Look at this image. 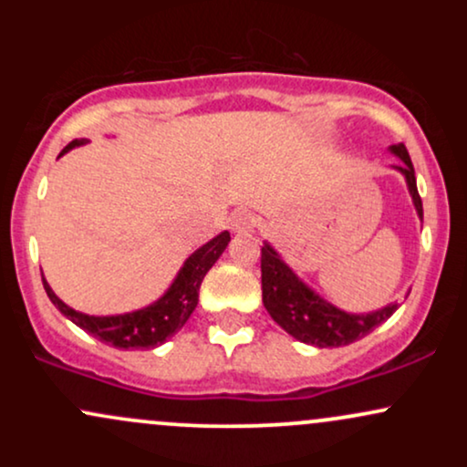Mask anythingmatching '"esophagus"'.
Masks as SVG:
<instances>
[{
    "mask_svg": "<svg viewBox=\"0 0 467 467\" xmlns=\"http://www.w3.org/2000/svg\"><path fill=\"white\" fill-rule=\"evenodd\" d=\"M228 226H230V230H233V233H237V234L250 233V230H252V215L248 211H245V208H237V211L230 215Z\"/></svg>",
    "mask_w": 467,
    "mask_h": 467,
    "instance_id": "1",
    "label": "esophagus"
}]
</instances>
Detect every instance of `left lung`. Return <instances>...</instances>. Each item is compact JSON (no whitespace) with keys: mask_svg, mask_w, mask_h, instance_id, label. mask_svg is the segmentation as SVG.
Returning <instances> with one entry per match:
<instances>
[{"mask_svg":"<svg viewBox=\"0 0 467 467\" xmlns=\"http://www.w3.org/2000/svg\"><path fill=\"white\" fill-rule=\"evenodd\" d=\"M389 151L401 160L393 169L404 175L417 215L423 219L421 197L417 192L415 169H412L409 151L401 142L389 147ZM261 289H264L267 314L275 318V323L281 325L292 337L305 345L318 347V349L345 347L360 340L371 334L375 327L387 323L400 307L398 303H389L387 307L368 314L342 312L336 305L318 296L312 287L305 285L270 244H264L261 248Z\"/></svg>","mask_w":467,"mask_h":467,"instance_id":"left-lung-1","label":"left lung"}]
</instances>
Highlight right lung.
Segmentation results:
<instances>
[{"instance_id": "add662e5", "label": "right lung", "mask_w": 467, "mask_h": 467, "mask_svg": "<svg viewBox=\"0 0 467 467\" xmlns=\"http://www.w3.org/2000/svg\"><path fill=\"white\" fill-rule=\"evenodd\" d=\"M85 142H88V138L72 140L66 149H63L61 155L67 153L69 149L80 147V144ZM228 241L230 233L223 230V233H219L215 239H211L208 244H203L202 248H197L189 259L184 261L178 276L173 278L171 287L166 289L158 301L130 314L89 316L77 312V309L69 307V305L63 303L61 298L52 292V287L47 285L46 278L44 287L58 312L72 320V323L80 327L83 331L99 337L105 345L116 347V349H155V347L164 345L169 337L178 334L182 327L186 325V320L191 318L192 309L197 307V301H200V285L203 276H206V272L215 265V261L222 256V252L226 250Z\"/></svg>"}]
</instances>
